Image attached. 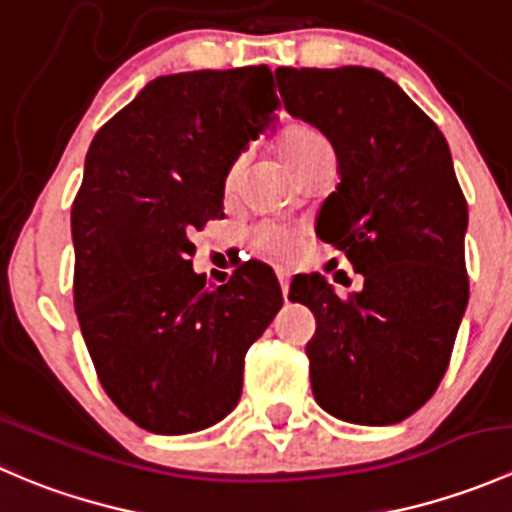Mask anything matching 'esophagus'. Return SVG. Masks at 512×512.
Here are the masks:
<instances>
[{
	"mask_svg": "<svg viewBox=\"0 0 512 512\" xmlns=\"http://www.w3.org/2000/svg\"><path fill=\"white\" fill-rule=\"evenodd\" d=\"M277 280H280L282 294H285V297H287V292H289V272L287 270H277Z\"/></svg>",
	"mask_w": 512,
	"mask_h": 512,
	"instance_id": "34e87169",
	"label": "esophagus"
}]
</instances>
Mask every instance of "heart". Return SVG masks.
Returning <instances> with one entry per match:
<instances>
[{
	"label": "heart",
	"instance_id": "obj_1",
	"mask_svg": "<svg viewBox=\"0 0 512 512\" xmlns=\"http://www.w3.org/2000/svg\"><path fill=\"white\" fill-rule=\"evenodd\" d=\"M275 151L280 153V158L285 160L287 168L294 175H302L309 165L317 163L319 158L329 156V146L319 131H314L309 123H287L280 128V133L275 136ZM240 183V163H232L223 175V193L225 198H232V193L237 190ZM252 245L262 252V255L277 257V260H285L294 252V235L285 227H260V230L252 235Z\"/></svg>",
	"mask_w": 512,
	"mask_h": 512
}]
</instances>
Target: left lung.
I'll return each instance as SVG.
<instances>
[{
	"mask_svg": "<svg viewBox=\"0 0 512 512\" xmlns=\"http://www.w3.org/2000/svg\"><path fill=\"white\" fill-rule=\"evenodd\" d=\"M289 113L332 141L342 183L317 237L352 262L364 287L339 297L297 275L289 299L314 314L309 379L327 414L389 426L441 384L468 304V205L436 123L381 71H275Z\"/></svg>",
	"mask_w": 512,
	"mask_h": 512,
	"instance_id": "left-lung-1",
	"label": "left lung"
}]
</instances>
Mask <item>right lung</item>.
<instances>
[{
    "label": "right lung",
    "instance_id": "add662e5",
    "mask_svg": "<svg viewBox=\"0 0 512 512\" xmlns=\"http://www.w3.org/2000/svg\"><path fill=\"white\" fill-rule=\"evenodd\" d=\"M262 66L158 76L91 141L71 205L74 307L108 399L163 436L203 431L242 394V366L282 307L245 262L195 275L190 235L223 218V175L277 108Z\"/></svg>",
    "mask_w": 512,
    "mask_h": 512
}]
</instances>
